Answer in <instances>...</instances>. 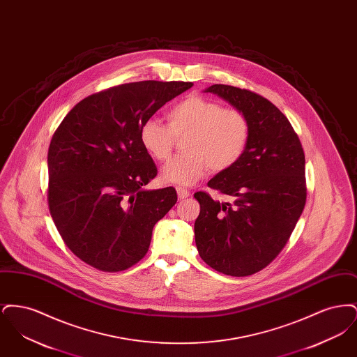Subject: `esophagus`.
<instances>
[{"mask_svg":"<svg viewBox=\"0 0 357 357\" xmlns=\"http://www.w3.org/2000/svg\"><path fill=\"white\" fill-rule=\"evenodd\" d=\"M176 192H178L179 199H187L191 195V192L187 188H183V187H176Z\"/></svg>","mask_w":357,"mask_h":357,"instance_id":"obj_1","label":"esophagus"}]
</instances>
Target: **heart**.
I'll return each instance as SVG.
<instances>
[{"label":"heart","mask_w":357,"mask_h":357,"mask_svg":"<svg viewBox=\"0 0 357 357\" xmlns=\"http://www.w3.org/2000/svg\"><path fill=\"white\" fill-rule=\"evenodd\" d=\"M169 124L156 119L143 121L139 139L155 160L170 158L176 137H183L185 153L172 158L162 170L167 183L190 186L199 181L207 169L222 172L234 167L246 153L252 126L238 108H225L221 102L204 96H188L167 114Z\"/></svg>","instance_id":"heart-1"}]
</instances>
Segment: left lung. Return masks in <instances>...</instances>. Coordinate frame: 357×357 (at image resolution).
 Wrapping results in <instances>:
<instances>
[{"mask_svg": "<svg viewBox=\"0 0 357 357\" xmlns=\"http://www.w3.org/2000/svg\"><path fill=\"white\" fill-rule=\"evenodd\" d=\"M206 92L243 111L252 135L237 165L207 183L233 202L194 194L201 204L197 249L217 272L252 275L281 253L305 207V155L288 118L268 99L233 85H211Z\"/></svg>", "mask_w": 357, "mask_h": 357, "instance_id": "left-lung-1", "label": "left lung"}]
</instances>
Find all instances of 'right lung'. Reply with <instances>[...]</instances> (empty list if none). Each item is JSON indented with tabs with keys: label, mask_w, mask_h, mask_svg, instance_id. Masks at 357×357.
Wrapping results in <instances>:
<instances>
[{
	"label": "right lung",
	"mask_w": 357,
	"mask_h": 357,
	"mask_svg": "<svg viewBox=\"0 0 357 357\" xmlns=\"http://www.w3.org/2000/svg\"><path fill=\"white\" fill-rule=\"evenodd\" d=\"M191 86L156 80L111 86L77 102L52 136V220L69 250L92 268L121 272L137 264L155 223L176 204L174 187L143 188L158 170L139 130Z\"/></svg>",
	"instance_id": "obj_1"
}]
</instances>
